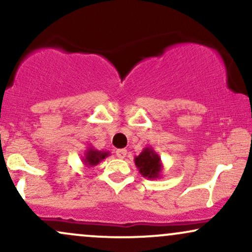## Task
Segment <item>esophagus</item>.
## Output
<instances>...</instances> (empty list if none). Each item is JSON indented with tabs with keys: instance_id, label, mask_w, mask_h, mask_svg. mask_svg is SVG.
Instances as JSON below:
<instances>
[{
	"instance_id": "obj_1",
	"label": "esophagus",
	"mask_w": 252,
	"mask_h": 252,
	"mask_svg": "<svg viewBox=\"0 0 252 252\" xmlns=\"http://www.w3.org/2000/svg\"><path fill=\"white\" fill-rule=\"evenodd\" d=\"M116 156L118 158H124L126 156V149H117Z\"/></svg>"
}]
</instances>
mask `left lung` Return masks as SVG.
Segmentation results:
<instances>
[{"instance_id": "1", "label": "left lung", "mask_w": 252, "mask_h": 252, "mask_svg": "<svg viewBox=\"0 0 252 252\" xmlns=\"http://www.w3.org/2000/svg\"><path fill=\"white\" fill-rule=\"evenodd\" d=\"M134 161L138 172L143 178L154 180V179L161 178L162 175V161L158 153L153 149V147H146L140 155L135 156Z\"/></svg>"}]
</instances>
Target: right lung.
Listing matches in <instances>:
<instances>
[{
	"label": "right lung",
	"instance_id": "add662e5",
	"mask_svg": "<svg viewBox=\"0 0 252 252\" xmlns=\"http://www.w3.org/2000/svg\"><path fill=\"white\" fill-rule=\"evenodd\" d=\"M110 155V152H105V150H98L94 148L92 146L88 147V149L84 153V156H82V162L85 167L91 168V167L97 166L98 163L102 162L105 158Z\"/></svg>",
	"mask_w": 252,
	"mask_h": 252
}]
</instances>
